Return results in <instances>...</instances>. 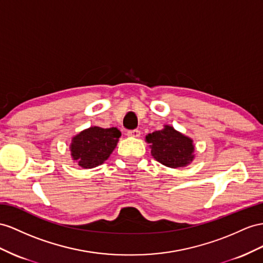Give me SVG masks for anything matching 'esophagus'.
<instances>
[{"label":"esophagus","instance_id":"esophagus-1","mask_svg":"<svg viewBox=\"0 0 263 263\" xmlns=\"http://www.w3.org/2000/svg\"><path fill=\"white\" fill-rule=\"evenodd\" d=\"M140 131L139 130H132V131H127L126 136L130 138H139L140 137Z\"/></svg>","mask_w":263,"mask_h":263}]
</instances>
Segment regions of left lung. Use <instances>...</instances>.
I'll return each instance as SVG.
<instances>
[{
	"mask_svg": "<svg viewBox=\"0 0 263 263\" xmlns=\"http://www.w3.org/2000/svg\"><path fill=\"white\" fill-rule=\"evenodd\" d=\"M145 142L150 144L152 157L172 169L189 165L196 157L193 140L171 125L164 124L162 130L149 133Z\"/></svg>",
	"mask_w": 263,
	"mask_h": 263,
	"instance_id": "obj_1",
	"label": "left lung"
}]
</instances>
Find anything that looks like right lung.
<instances>
[{
	"mask_svg": "<svg viewBox=\"0 0 263 263\" xmlns=\"http://www.w3.org/2000/svg\"><path fill=\"white\" fill-rule=\"evenodd\" d=\"M121 132L117 127H87L72 138L70 152L73 161L83 169H92L109 159L119 142Z\"/></svg>",
	"mask_w": 263,
	"mask_h": 263,
	"instance_id": "add662e5",
	"label": "right lung"
}]
</instances>
